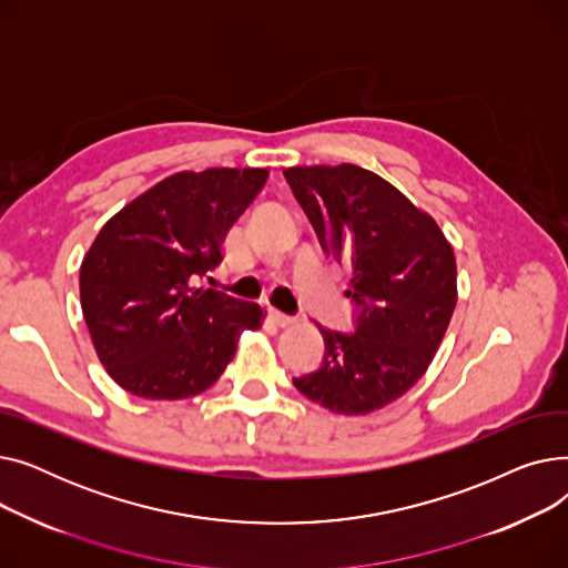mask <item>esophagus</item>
<instances>
[{
    "label": "esophagus",
    "mask_w": 568,
    "mask_h": 568,
    "mask_svg": "<svg viewBox=\"0 0 568 568\" xmlns=\"http://www.w3.org/2000/svg\"><path fill=\"white\" fill-rule=\"evenodd\" d=\"M268 317H272L278 326H290V324H294L296 322V317H292V315H285V313H281L278 308H268Z\"/></svg>",
    "instance_id": "obj_1"
}]
</instances>
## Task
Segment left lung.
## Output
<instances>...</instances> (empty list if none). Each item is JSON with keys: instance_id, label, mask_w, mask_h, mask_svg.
Masks as SVG:
<instances>
[{"instance_id": "obj_1", "label": "left lung", "mask_w": 568, "mask_h": 568, "mask_svg": "<svg viewBox=\"0 0 568 568\" xmlns=\"http://www.w3.org/2000/svg\"><path fill=\"white\" fill-rule=\"evenodd\" d=\"M322 248L352 268L354 334L317 324L324 362L294 377L308 400L359 416L382 409L424 377L452 322L456 255L424 209L379 174L352 163L285 170Z\"/></svg>"}]
</instances>
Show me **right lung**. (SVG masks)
Returning a JSON list of instances; mask_svg holds the SVG:
<instances>
[{"instance_id": "add662e5", "label": "right lung", "mask_w": 568, "mask_h": 568, "mask_svg": "<svg viewBox=\"0 0 568 568\" xmlns=\"http://www.w3.org/2000/svg\"><path fill=\"white\" fill-rule=\"evenodd\" d=\"M266 176V168L170 174L116 212L84 253L87 329L129 394H202L232 362L242 332L262 326V306L197 283L221 264L225 234Z\"/></svg>"}]
</instances>
